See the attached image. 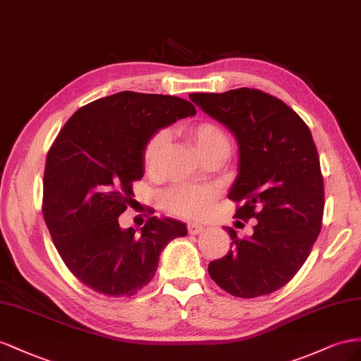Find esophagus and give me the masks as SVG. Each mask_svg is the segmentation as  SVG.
Returning a JSON list of instances; mask_svg holds the SVG:
<instances>
[{
  "mask_svg": "<svg viewBox=\"0 0 361 361\" xmlns=\"http://www.w3.org/2000/svg\"><path fill=\"white\" fill-rule=\"evenodd\" d=\"M205 228V226L202 225V224H189L188 225V231H189V234H200L202 230Z\"/></svg>",
  "mask_w": 361,
  "mask_h": 361,
  "instance_id": "34e87169",
  "label": "esophagus"
}]
</instances>
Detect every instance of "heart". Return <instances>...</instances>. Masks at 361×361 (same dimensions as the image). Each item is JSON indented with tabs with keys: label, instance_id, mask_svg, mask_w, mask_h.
<instances>
[{
	"label": "heart",
	"instance_id": "obj_1",
	"mask_svg": "<svg viewBox=\"0 0 361 361\" xmlns=\"http://www.w3.org/2000/svg\"><path fill=\"white\" fill-rule=\"evenodd\" d=\"M188 136L201 152V156L210 151H228L230 140L224 128L213 121H200L188 127ZM166 131H157L147 140L143 147L142 160L143 168L149 175H156L160 169L163 151L166 148ZM216 192L212 186H198V184H177L161 195V205L164 210L183 218H201L212 207L216 200Z\"/></svg>",
	"mask_w": 361,
	"mask_h": 361
}]
</instances>
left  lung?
Segmentation results:
<instances>
[{"label": "left lung", "instance_id": "left-lung-1", "mask_svg": "<svg viewBox=\"0 0 361 361\" xmlns=\"http://www.w3.org/2000/svg\"><path fill=\"white\" fill-rule=\"evenodd\" d=\"M189 97L238 140L239 172L228 198L242 202L234 218L257 219L248 239L228 228L231 250L210 262L209 274L233 296L269 295L301 269L322 228L324 180L310 128L259 89Z\"/></svg>", "mask_w": 361, "mask_h": 361}]
</instances>
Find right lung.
<instances>
[{"mask_svg": "<svg viewBox=\"0 0 361 361\" xmlns=\"http://www.w3.org/2000/svg\"><path fill=\"white\" fill-rule=\"evenodd\" d=\"M193 115L190 101L126 90L78 109L60 130L47 156L44 219L61 260L92 290L136 295L164 246L188 234L186 224L169 218L152 216L139 233L118 219L145 172L147 140Z\"/></svg>", "mask_w": 361, "mask_h": 361, "instance_id": "obj_1", "label": "right lung"}]
</instances>
